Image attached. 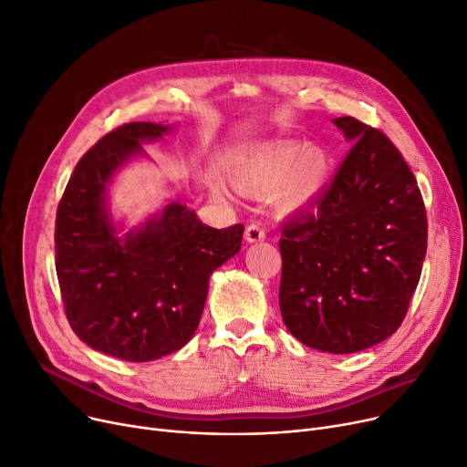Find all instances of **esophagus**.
Returning a JSON list of instances; mask_svg holds the SVG:
<instances>
[{"instance_id":"obj_1","label":"esophagus","mask_w":467,"mask_h":467,"mask_svg":"<svg viewBox=\"0 0 467 467\" xmlns=\"http://www.w3.org/2000/svg\"><path fill=\"white\" fill-rule=\"evenodd\" d=\"M265 236H267V233H265V229H263L261 223H250V225L246 227V233H244V238L248 242H261V240H265Z\"/></svg>"}]
</instances>
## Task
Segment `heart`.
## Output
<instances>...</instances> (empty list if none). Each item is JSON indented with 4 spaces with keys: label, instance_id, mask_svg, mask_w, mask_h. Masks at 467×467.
Instances as JSON below:
<instances>
[{
    "label": "heart",
    "instance_id": "obj_1",
    "mask_svg": "<svg viewBox=\"0 0 467 467\" xmlns=\"http://www.w3.org/2000/svg\"><path fill=\"white\" fill-rule=\"evenodd\" d=\"M328 156L317 147L280 143L252 149L238 160L234 183L255 194L273 192L282 212H297L311 206L328 179Z\"/></svg>",
    "mask_w": 467,
    "mask_h": 467
}]
</instances>
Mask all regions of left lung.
I'll return each mask as SVG.
<instances>
[{
	"instance_id": "1",
	"label": "left lung",
	"mask_w": 467,
	"mask_h": 467,
	"mask_svg": "<svg viewBox=\"0 0 467 467\" xmlns=\"http://www.w3.org/2000/svg\"><path fill=\"white\" fill-rule=\"evenodd\" d=\"M334 124L353 147L317 210L282 225L280 313L303 346L357 353L395 334L428 250V217L399 149L357 118Z\"/></svg>"
}]
</instances>
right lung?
Instances as JSON below:
<instances>
[{
  "instance_id": "1",
  "label": "right lung",
  "mask_w": 467,
  "mask_h": 467,
  "mask_svg": "<svg viewBox=\"0 0 467 467\" xmlns=\"http://www.w3.org/2000/svg\"><path fill=\"white\" fill-rule=\"evenodd\" d=\"M171 128L130 121L79 158L57 208L55 267L74 334L95 351L149 362L198 328L212 273L240 252L244 225L213 229L181 202L118 234L107 206L114 173Z\"/></svg>"
}]
</instances>
